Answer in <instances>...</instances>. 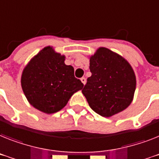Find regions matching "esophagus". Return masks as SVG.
<instances>
[{"label": "esophagus", "instance_id": "esophagus-1", "mask_svg": "<svg viewBox=\"0 0 159 159\" xmlns=\"http://www.w3.org/2000/svg\"><path fill=\"white\" fill-rule=\"evenodd\" d=\"M81 81H82V83H83L84 85H85V84H86V77H82V78H81Z\"/></svg>", "mask_w": 159, "mask_h": 159}]
</instances>
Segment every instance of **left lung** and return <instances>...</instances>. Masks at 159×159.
<instances>
[{
    "instance_id": "8db88e82",
    "label": "left lung",
    "mask_w": 159,
    "mask_h": 159,
    "mask_svg": "<svg viewBox=\"0 0 159 159\" xmlns=\"http://www.w3.org/2000/svg\"><path fill=\"white\" fill-rule=\"evenodd\" d=\"M91 76L82 90L93 111L104 117L120 112L133 101L136 76L125 58L99 48L90 58Z\"/></svg>"
}]
</instances>
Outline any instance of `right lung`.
Returning <instances> with one entry per match:
<instances>
[{"instance_id":"1","label":"right lung","mask_w":159,"mask_h":159,"mask_svg":"<svg viewBox=\"0 0 159 159\" xmlns=\"http://www.w3.org/2000/svg\"><path fill=\"white\" fill-rule=\"evenodd\" d=\"M65 56L47 47L30 60L21 78L22 90L34 108L47 114L59 111L83 84L74 69L65 64Z\"/></svg>"}]
</instances>
